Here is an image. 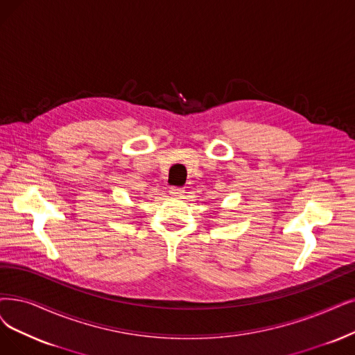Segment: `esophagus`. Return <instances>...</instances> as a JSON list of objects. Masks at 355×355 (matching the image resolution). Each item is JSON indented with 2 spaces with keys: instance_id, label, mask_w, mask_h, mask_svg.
I'll use <instances>...</instances> for the list:
<instances>
[{
  "instance_id": "1",
  "label": "esophagus",
  "mask_w": 355,
  "mask_h": 355,
  "mask_svg": "<svg viewBox=\"0 0 355 355\" xmlns=\"http://www.w3.org/2000/svg\"><path fill=\"white\" fill-rule=\"evenodd\" d=\"M168 193L170 195H172V196H182L183 195V189L182 188H178V187H172V188H170L168 189Z\"/></svg>"
}]
</instances>
